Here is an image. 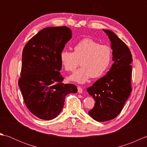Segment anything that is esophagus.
I'll return each mask as SVG.
<instances>
[{"instance_id": "34e87169", "label": "esophagus", "mask_w": 147, "mask_h": 147, "mask_svg": "<svg viewBox=\"0 0 147 147\" xmlns=\"http://www.w3.org/2000/svg\"><path fill=\"white\" fill-rule=\"evenodd\" d=\"M78 92L80 93H83V88L80 86H78Z\"/></svg>"}]
</instances>
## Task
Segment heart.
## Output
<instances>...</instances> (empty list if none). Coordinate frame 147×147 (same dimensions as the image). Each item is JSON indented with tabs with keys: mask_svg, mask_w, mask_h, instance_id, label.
Instances as JSON below:
<instances>
[{
	"mask_svg": "<svg viewBox=\"0 0 147 147\" xmlns=\"http://www.w3.org/2000/svg\"><path fill=\"white\" fill-rule=\"evenodd\" d=\"M112 49L107 45H101L92 38H84L74 47V52L62 51L60 59L62 66L69 72H73L79 64L82 67L77 70L70 79L84 83L90 78H98L104 74L110 66L112 59Z\"/></svg>",
	"mask_w": 147,
	"mask_h": 147,
	"instance_id": "obj_1",
	"label": "heart"
}]
</instances>
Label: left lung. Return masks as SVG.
Instances as JSON below:
<instances>
[{"mask_svg": "<svg viewBox=\"0 0 147 147\" xmlns=\"http://www.w3.org/2000/svg\"><path fill=\"white\" fill-rule=\"evenodd\" d=\"M103 30L111 40L114 64L106 75L86 90L95 101L94 107L88 114L98 122L116 117L132 90V67L130 64L133 59L130 50L114 32L108 30Z\"/></svg>", "mask_w": 147, "mask_h": 147, "instance_id": "8db88e82", "label": "left lung"}]
</instances>
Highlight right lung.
I'll return each instance as SVG.
<instances>
[{
    "label": "right lung",
    "mask_w": 147,
    "mask_h": 147,
    "mask_svg": "<svg viewBox=\"0 0 147 147\" xmlns=\"http://www.w3.org/2000/svg\"><path fill=\"white\" fill-rule=\"evenodd\" d=\"M72 37L66 26L47 27L32 37L23 51L18 85L27 108L35 116L51 120L62 111L65 97L76 93L73 84L62 83L60 54Z\"/></svg>",
    "instance_id": "1"
}]
</instances>
